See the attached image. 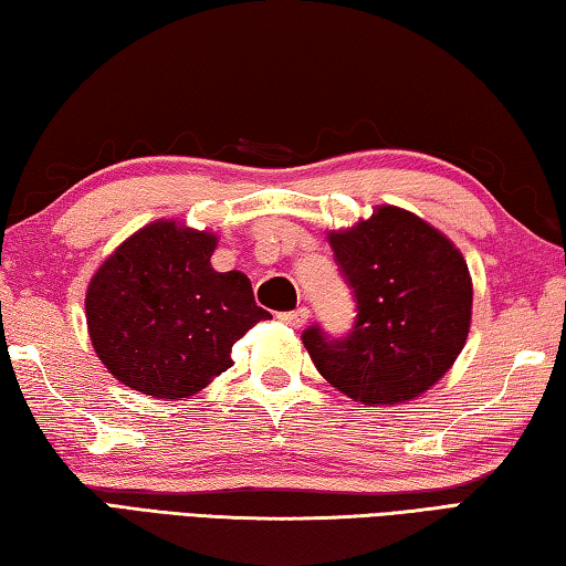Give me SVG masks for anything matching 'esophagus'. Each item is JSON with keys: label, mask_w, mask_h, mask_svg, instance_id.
Wrapping results in <instances>:
<instances>
[{"label": "esophagus", "mask_w": 566, "mask_h": 566, "mask_svg": "<svg viewBox=\"0 0 566 566\" xmlns=\"http://www.w3.org/2000/svg\"><path fill=\"white\" fill-rule=\"evenodd\" d=\"M306 319H310V310H306V306H300V310H294V312H282L280 314V322H284L286 327H294V329L304 327Z\"/></svg>", "instance_id": "1"}]
</instances>
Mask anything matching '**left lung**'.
<instances>
[{
  "mask_svg": "<svg viewBox=\"0 0 566 566\" xmlns=\"http://www.w3.org/2000/svg\"><path fill=\"white\" fill-rule=\"evenodd\" d=\"M329 244L357 300L344 339L304 334L319 375L361 405H401L442 379L472 324V276L452 239L407 209L381 205Z\"/></svg>",
  "mask_w": 566,
  "mask_h": 566,
  "instance_id": "1",
  "label": "left lung"
}]
</instances>
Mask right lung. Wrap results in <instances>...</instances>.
Listing matches in <instances>:
<instances>
[{
	"instance_id": "right-lung-1",
	"label": "right lung",
	"mask_w": 566,
	"mask_h": 566,
	"mask_svg": "<svg viewBox=\"0 0 566 566\" xmlns=\"http://www.w3.org/2000/svg\"><path fill=\"white\" fill-rule=\"evenodd\" d=\"M217 234L157 219L90 280L87 329L104 367L155 399H187L232 367V347L272 314L242 272H217Z\"/></svg>"
}]
</instances>
